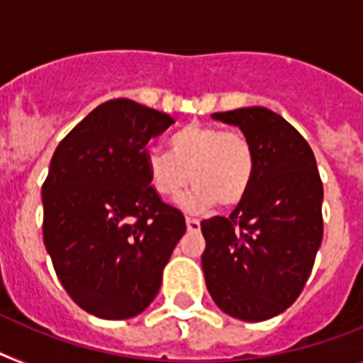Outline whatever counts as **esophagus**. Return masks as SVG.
<instances>
[{"mask_svg": "<svg viewBox=\"0 0 363 363\" xmlns=\"http://www.w3.org/2000/svg\"><path fill=\"white\" fill-rule=\"evenodd\" d=\"M186 227H188V230H191V233H197V230H199V228H201L199 219L190 218V216H186Z\"/></svg>", "mask_w": 363, "mask_h": 363, "instance_id": "obj_1", "label": "esophagus"}]
</instances>
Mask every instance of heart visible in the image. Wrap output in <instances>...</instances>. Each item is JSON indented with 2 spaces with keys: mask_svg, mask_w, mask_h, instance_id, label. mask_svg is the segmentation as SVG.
Masks as SVG:
<instances>
[{
  "mask_svg": "<svg viewBox=\"0 0 363 363\" xmlns=\"http://www.w3.org/2000/svg\"><path fill=\"white\" fill-rule=\"evenodd\" d=\"M167 151L144 153L147 181L160 197L179 196L188 182L194 191L184 199L190 208L216 203L221 208L240 205L252 184L257 158L251 140L218 125L188 123L167 140Z\"/></svg>",
  "mask_w": 363,
  "mask_h": 363,
  "instance_id": "1",
  "label": "heart"
}]
</instances>
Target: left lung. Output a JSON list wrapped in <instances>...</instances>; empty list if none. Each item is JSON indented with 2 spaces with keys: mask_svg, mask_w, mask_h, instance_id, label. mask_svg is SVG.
<instances>
[{
  "mask_svg": "<svg viewBox=\"0 0 363 363\" xmlns=\"http://www.w3.org/2000/svg\"><path fill=\"white\" fill-rule=\"evenodd\" d=\"M240 127L257 158L245 199L228 218L201 221L206 288L225 313L266 321L303 291L323 240V182L308 142L264 106L216 112Z\"/></svg>",
  "mask_w": 363,
  "mask_h": 363,
  "instance_id": "1",
  "label": "left lung"
}]
</instances>
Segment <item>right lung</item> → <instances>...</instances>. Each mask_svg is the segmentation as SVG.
<instances>
[{"label": "right lung", "mask_w": 363, "mask_h": 363, "mask_svg": "<svg viewBox=\"0 0 363 363\" xmlns=\"http://www.w3.org/2000/svg\"><path fill=\"white\" fill-rule=\"evenodd\" d=\"M172 116L130 99L94 108L55 149L42 186L44 245L75 303L101 319L144 312L186 230L144 169L145 145Z\"/></svg>", "instance_id": "1"}]
</instances>
